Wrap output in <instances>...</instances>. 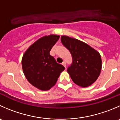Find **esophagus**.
<instances>
[{
	"label": "esophagus",
	"instance_id": "esophagus-1",
	"mask_svg": "<svg viewBox=\"0 0 120 120\" xmlns=\"http://www.w3.org/2000/svg\"><path fill=\"white\" fill-rule=\"evenodd\" d=\"M62 65L64 66V67H65V68H66V62H64V61H63V62L62 63Z\"/></svg>",
	"mask_w": 120,
	"mask_h": 120
}]
</instances>
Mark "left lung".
Wrapping results in <instances>:
<instances>
[{"label":"left lung","mask_w":120,"mask_h":120,"mask_svg":"<svg viewBox=\"0 0 120 120\" xmlns=\"http://www.w3.org/2000/svg\"><path fill=\"white\" fill-rule=\"evenodd\" d=\"M61 41L71 54L73 62L67 71L75 84L87 87L98 79L102 67L100 53L86 43L66 36Z\"/></svg>","instance_id":"obj_1"}]
</instances>
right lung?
I'll use <instances>...</instances> for the list:
<instances>
[{
	"label": "right lung",
	"instance_id": "add662e5",
	"mask_svg": "<svg viewBox=\"0 0 120 120\" xmlns=\"http://www.w3.org/2000/svg\"><path fill=\"white\" fill-rule=\"evenodd\" d=\"M59 38L54 34L42 37L27 49L22 57L26 78L32 86L41 90H49L54 86L65 68L50 54Z\"/></svg>",
	"mask_w": 120,
	"mask_h": 120
}]
</instances>
